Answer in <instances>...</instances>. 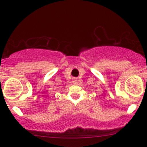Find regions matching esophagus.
I'll use <instances>...</instances> for the list:
<instances>
[{
  "instance_id": "esophagus-1",
  "label": "esophagus",
  "mask_w": 147,
  "mask_h": 147,
  "mask_svg": "<svg viewBox=\"0 0 147 147\" xmlns=\"http://www.w3.org/2000/svg\"><path fill=\"white\" fill-rule=\"evenodd\" d=\"M73 82V83L74 84H77V83H78V81H77V79H74V80H73V82Z\"/></svg>"
}]
</instances>
